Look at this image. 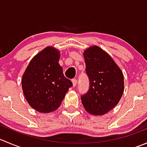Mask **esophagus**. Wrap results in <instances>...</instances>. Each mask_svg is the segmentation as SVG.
<instances>
[{
  "instance_id": "34e87169",
  "label": "esophagus",
  "mask_w": 147,
  "mask_h": 147,
  "mask_svg": "<svg viewBox=\"0 0 147 147\" xmlns=\"http://www.w3.org/2000/svg\"><path fill=\"white\" fill-rule=\"evenodd\" d=\"M72 84H73V87H75V86H76V84H77V80L76 79H73L72 80Z\"/></svg>"
}]
</instances>
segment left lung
<instances>
[{
    "label": "left lung",
    "mask_w": 147,
    "mask_h": 147,
    "mask_svg": "<svg viewBox=\"0 0 147 147\" xmlns=\"http://www.w3.org/2000/svg\"><path fill=\"white\" fill-rule=\"evenodd\" d=\"M83 55L90 88L81 97L84 109L94 115H103L113 109L124 92V75L109 54L98 46L84 50Z\"/></svg>",
    "instance_id": "obj_1"
}]
</instances>
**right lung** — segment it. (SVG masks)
<instances>
[{"label": "right lung", "instance_id": "add662e5", "mask_svg": "<svg viewBox=\"0 0 147 147\" xmlns=\"http://www.w3.org/2000/svg\"><path fill=\"white\" fill-rule=\"evenodd\" d=\"M60 51L45 47L30 62L22 78L23 94L30 106L42 113L56 110L72 82L59 64Z\"/></svg>", "mask_w": 147, "mask_h": 147}]
</instances>
